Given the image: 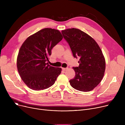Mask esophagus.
<instances>
[{
    "label": "esophagus",
    "mask_w": 125,
    "mask_h": 125,
    "mask_svg": "<svg viewBox=\"0 0 125 125\" xmlns=\"http://www.w3.org/2000/svg\"><path fill=\"white\" fill-rule=\"evenodd\" d=\"M62 69L63 71H65V70H66L67 69V68H62Z\"/></svg>",
    "instance_id": "esophagus-1"
}]
</instances>
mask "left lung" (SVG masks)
I'll use <instances>...</instances> for the list:
<instances>
[{"mask_svg":"<svg viewBox=\"0 0 125 125\" xmlns=\"http://www.w3.org/2000/svg\"><path fill=\"white\" fill-rule=\"evenodd\" d=\"M74 58H80L78 67H73L75 75L69 81L74 89L89 92L93 90L103 77L105 60L99 45L86 33L76 28L61 31Z\"/></svg>","mask_w":125,"mask_h":125,"instance_id":"8db88e82","label":"left lung"}]
</instances>
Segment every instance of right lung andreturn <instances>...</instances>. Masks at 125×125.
I'll return each instance as SVG.
<instances>
[{
  "label": "right lung",
  "mask_w": 125,
  "mask_h": 125,
  "mask_svg": "<svg viewBox=\"0 0 125 125\" xmlns=\"http://www.w3.org/2000/svg\"><path fill=\"white\" fill-rule=\"evenodd\" d=\"M63 38L58 30L44 28L29 36L20 49L17 66L22 81L30 89L39 91L53 85L62 69L49 65L52 49Z\"/></svg>",
  "instance_id": "right-lung-1"
}]
</instances>
